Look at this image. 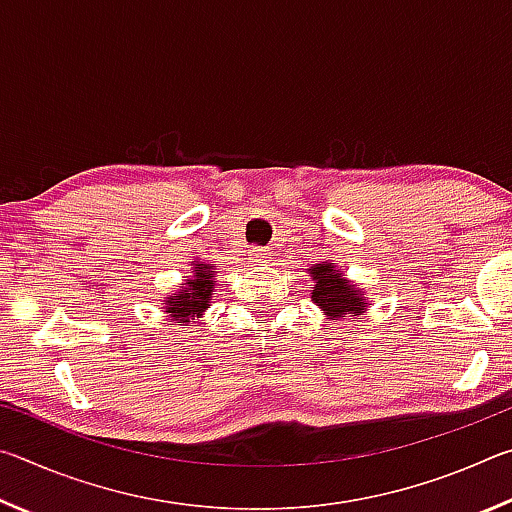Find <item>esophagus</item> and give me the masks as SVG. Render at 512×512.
Returning <instances> with one entry per match:
<instances>
[{"label":"esophagus","instance_id":"34e87169","mask_svg":"<svg viewBox=\"0 0 512 512\" xmlns=\"http://www.w3.org/2000/svg\"><path fill=\"white\" fill-rule=\"evenodd\" d=\"M250 259H253L255 264H268V262H271V253H268L266 248L257 246V248L250 250Z\"/></svg>","mask_w":512,"mask_h":512}]
</instances>
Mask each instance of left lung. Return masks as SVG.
Masks as SVG:
<instances>
[{"mask_svg":"<svg viewBox=\"0 0 512 512\" xmlns=\"http://www.w3.org/2000/svg\"><path fill=\"white\" fill-rule=\"evenodd\" d=\"M307 271L311 275V302L327 320L336 323V320L348 316H361L368 309L370 300L366 298V291L357 282L348 280L341 268L329 262V259L314 264Z\"/></svg>","mask_w":512,"mask_h":512,"instance_id":"obj_1","label":"left lung"}]
</instances>
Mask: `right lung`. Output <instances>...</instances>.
<instances>
[{
	"label": "right lung",
	"mask_w": 512,
	"mask_h": 512,
	"mask_svg": "<svg viewBox=\"0 0 512 512\" xmlns=\"http://www.w3.org/2000/svg\"><path fill=\"white\" fill-rule=\"evenodd\" d=\"M216 273L219 271L212 262H205V259L192 262V275H187L183 287L160 302L171 323L173 320L176 323H196L198 318H203L205 309L210 307Z\"/></svg>",
	"instance_id": "obj_1"
}]
</instances>
